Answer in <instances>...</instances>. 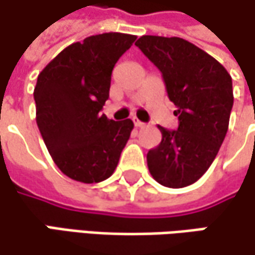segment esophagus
I'll use <instances>...</instances> for the list:
<instances>
[{
  "instance_id": "1",
  "label": "esophagus",
  "mask_w": 255,
  "mask_h": 255,
  "mask_svg": "<svg viewBox=\"0 0 255 255\" xmlns=\"http://www.w3.org/2000/svg\"><path fill=\"white\" fill-rule=\"evenodd\" d=\"M132 121H134V126H135V127H137V128H143V127H144V123H141V121H138V120H135V118H134Z\"/></svg>"
}]
</instances>
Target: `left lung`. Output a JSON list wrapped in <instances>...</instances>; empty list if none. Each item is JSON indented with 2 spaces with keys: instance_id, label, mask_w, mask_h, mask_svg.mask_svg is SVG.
<instances>
[{
  "instance_id": "obj_1",
  "label": "left lung",
  "mask_w": 255,
  "mask_h": 255,
  "mask_svg": "<svg viewBox=\"0 0 255 255\" xmlns=\"http://www.w3.org/2000/svg\"><path fill=\"white\" fill-rule=\"evenodd\" d=\"M135 45L159 68L178 108V128L159 127L162 141L147 153L151 176L169 188L194 184L225 140L234 105L232 79L207 52L181 37L141 36Z\"/></svg>"
}]
</instances>
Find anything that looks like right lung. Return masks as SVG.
I'll list each match as a JSON object with an SVG mask.
<instances>
[{
  "label": "right lung",
  "mask_w": 255,
  "mask_h": 255,
  "mask_svg": "<svg viewBox=\"0 0 255 255\" xmlns=\"http://www.w3.org/2000/svg\"><path fill=\"white\" fill-rule=\"evenodd\" d=\"M137 36L102 33L62 49L37 76L36 123L62 174L93 184L114 174L134 124L102 114L117 61Z\"/></svg>",
  "instance_id": "add662e5"
}]
</instances>
